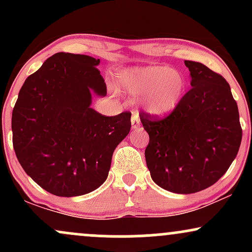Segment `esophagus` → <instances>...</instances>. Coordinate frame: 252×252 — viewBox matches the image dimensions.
I'll return each mask as SVG.
<instances>
[{"label":"esophagus","mask_w":252,"mask_h":252,"mask_svg":"<svg viewBox=\"0 0 252 252\" xmlns=\"http://www.w3.org/2000/svg\"><path fill=\"white\" fill-rule=\"evenodd\" d=\"M141 121L140 117H138V112L137 111H132V117H131V128L132 129H137L140 126Z\"/></svg>","instance_id":"1"}]
</instances>
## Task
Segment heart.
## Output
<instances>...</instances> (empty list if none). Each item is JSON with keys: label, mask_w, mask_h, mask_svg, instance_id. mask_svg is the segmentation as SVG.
Wrapping results in <instances>:
<instances>
[{"label": "heart", "mask_w": 252, "mask_h": 252, "mask_svg": "<svg viewBox=\"0 0 252 252\" xmlns=\"http://www.w3.org/2000/svg\"><path fill=\"white\" fill-rule=\"evenodd\" d=\"M118 83L132 98H143L149 114L162 117L174 111L185 94V78L166 66H148L124 70Z\"/></svg>", "instance_id": "obj_1"}]
</instances>
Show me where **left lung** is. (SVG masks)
Masks as SVG:
<instances>
[{"instance_id": "1", "label": "left lung", "mask_w": 252, "mask_h": 252, "mask_svg": "<svg viewBox=\"0 0 252 252\" xmlns=\"http://www.w3.org/2000/svg\"><path fill=\"white\" fill-rule=\"evenodd\" d=\"M192 89L162 120L141 114L149 135L146 162L161 189L190 194L216 184L238 154L239 112L228 83L204 63L185 60Z\"/></svg>"}]
</instances>
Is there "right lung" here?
Returning a JSON list of instances; mask_svg holds the SVG:
<instances>
[{
  "mask_svg": "<svg viewBox=\"0 0 252 252\" xmlns=\"http://www.w3.org/2000/svg\"><path fill=\"white\" fill-rule=\"evenodd\" d=\"M84 54L57 53L25 80L11 116L13 146L28 175L58 196H78L106 180L131 114L106 117L91 108L106 85Z\"/></svg>",
  "mask_w": 252,
  "mask_h": 252,
  "instance_id": "1",
  "label": "right lung"
}]
</instances>
